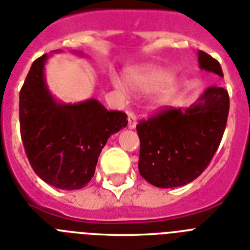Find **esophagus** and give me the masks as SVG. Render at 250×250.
Returning a JSON list of instances; mask_svg holds the SVG:
<instances>
[{"instance_id":"1","label":"esophagus","mask_w":250,"mask_h":250,"mask_svg":"<svg viewBox=\"0 0 250 250\" xmlns=\"http://www.w3.org/2000/svg\"><path fill=\"white\" fill-rule=\"evenodd\" d=\"M127 115H128V128L133 129L137 125L136 115H135V113H132V111H128V113H127Z\"/></svg>"}]
</instances>
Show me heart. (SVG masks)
I'll return each instance as SVG.
<instances>
[{
    "label": "heart",
    "mask_w": 250,
    "mask_h": 250,
    "mask_svg": "<svg viewBox=\"0 0 250 250\" xmlns=\"http://www.w3.org/2000/svg\"><path fill=\"white\" fill-rule=\"evenodd\" d=\"M125 82L131 90L136 93L152 92L150 104L153 106H165L171 101L178 89V80L170 76L166 68L148 66L129 70L125 74ZM113 85L119 90H125V84L118 79H113Z\"/></svg>",
    "instance_id": "b5f03b06"
}]
</instances>
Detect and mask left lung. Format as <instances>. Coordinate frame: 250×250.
Wrapping results in <instances>:
<instances>
[{"label":"left lung","instance_id":"left-lung-1","mask_svg":"<svg viewBox=\"0 0 250 250\" xmlns=\"http://www.w3.org/2000/svg\"><path fill=\"white\" fill-rule=\"evenodd\" d=\"M201 70L223 76L221 64L198 50ZM229 93L209 86L186 109H166L137 125L140 137L139 171L160 188L186 186L200 176L221 144L229 117Z\"/></svg>","mask_w":250,"mask_h":250}]
</instances>
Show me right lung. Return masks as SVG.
I'll use <instances>...</instances> for the list:
<instances>
[{"mask_svg": "<svg viewBox=\"0 0 250 250\" xmlns=\"http://www.w3.org/2000/svg\"><path fill=\"white\" fill-rule=\"evenodd\" d=\"M49 57L33 62L21 89V141L39 178L60 189H80L93 178L107 139L128 121L125 113L109 111L96 98L78 104L58 101L45 80Z\"/></svg>", "mask_w": 250, "mask_h": 250, "instance_id": "right-lung-1", "label": "right lung"}]
</instances>
